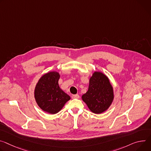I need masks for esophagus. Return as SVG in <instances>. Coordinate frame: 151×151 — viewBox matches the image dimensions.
Wrapping results in <instances>:
<instances>
[{
  "mask_svg": "<svg viewBox=\"0 0 151 151\" xmlns=\"http://www.w3.org/2000/svg\"><path fill=\"white\" fill-rule=\"evenodd\" d=\"M72 99H79V96L78 94H73L72 96Z\"/></svg>",
  "mask_w": 151,
  "mask_h": 151,
  "instance_id": "esophagus-1",
  "label": "esophagus"
}]
</instances>
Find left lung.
Here are the masks:
<instances>
[{
	"label": "left lung",
	"mask_w": 151,
	"mask_h": 151,
	"mask_svg": "<svg viewBox=\"0 0 151 151\" xmlns=\"http://www.w3.org/2000/svg\"><path fill=\"white\" fill-rule=\"evenodd\" d=\"M82 99L90 110L101 114L109 107L114 99L113 88L108 78L103 73L94 72L90 78L88 91Z\"/></svg>",
	"instance_id": "1"
}]
</instances>
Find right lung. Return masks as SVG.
<instances>
[{"label":"right lung","mask_w":151,"mask_h":151,"mask_svg":"<svg viewBox=\"0 0 151 151\" xmlns=\"http://www.w3.org/2000/svg\"><path fill=\"white\" fill-rule=\"evenodd\" d=\"M60 78L57 72L43 75L35 87L34 98L39 107L51 114L58 113L70 97L62 90L58 84Z\"/></svg>","instance_id":"right-lung-1"}]
</instances>
